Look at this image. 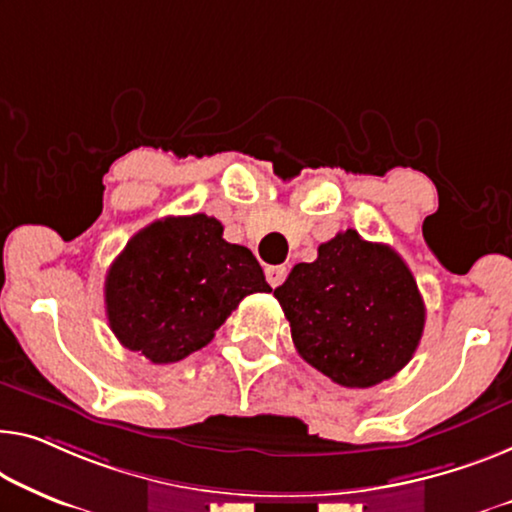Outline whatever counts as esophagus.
<instances>
[{"mask_svg":"<svg viewBox=\"0 0 512 512\" xmlns=\"http://www.w3.org/2000/svg\"><path fill=\"white\" fill-rule=\"evenodd\" d=\"M266 280H269V285L276 289L278 285H282V280L287 278V269L285 266H266Z\"/></svg>","mask_w":512,"mask_h":512,"instance_id":"34e87169","label":"esophagus"}]
</instances>
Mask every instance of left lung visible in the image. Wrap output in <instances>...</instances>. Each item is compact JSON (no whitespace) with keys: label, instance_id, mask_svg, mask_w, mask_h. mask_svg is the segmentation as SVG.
<instances>
[{"label":"left lung","instance_id":"8db88e82","mask_svg":"<svg viewBox=\"0 0 512 512\" xmlns=\"http://www.w3.org/2000/svg\"><path fill=\"white\" fill-rule=\"evenodd\" d=\"M296 352L335 384L370 388L411 361L425 303L409 266L391 246L335 234L310 264L276 287Z\"/></svg>","mask_w":512,"mask_h":512}]
</instances>
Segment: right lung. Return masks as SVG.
<instances>
[{
    "label": "right lung",
    "mask_w": 512,
    "mask_h": 512,
    "mask_svg": "<svg viewBox=\"0 0 512 512\" xmlns=\"http://www.w3.org/2000/svg\"><path fill=\"white\" fill-rule=\"evenodd\" d=\"M271 292L255 255L227 243L216 218L170 216L137 232L105 276L117 340L151 363H177L209 345L248 294Z\"/></svg>",
    "instance_id": "1"
}]
</instances>
